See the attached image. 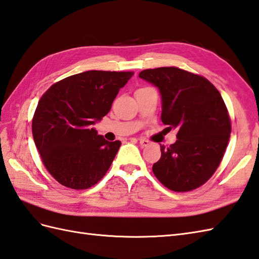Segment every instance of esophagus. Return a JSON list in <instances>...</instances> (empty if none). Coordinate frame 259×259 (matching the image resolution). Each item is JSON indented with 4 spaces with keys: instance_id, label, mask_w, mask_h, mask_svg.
I'll use <instances>...</instances> for the list:
<instances>
[{
    "instance_id": "34e87169",
    "label": "esophagus",
    "mask_w": 259,
    "mask_h": 259,
    "mask_svg": "<svg viewBox=\"0 0 259 259\" xmlns=\"http://www.w3.org/2000/svg\"><path fill=\"white\" fill-rule=\"evenodd\" d=\"M139 143L141 144L142 147H147V146H149V144H150V142L148 140H146V139H139Z\"/></svg>"
}]
</instances>
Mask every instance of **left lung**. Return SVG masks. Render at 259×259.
I'll return each mask as SVG.
<instances>
[{"instance_id": "1", "label": "left lung", "mask_w": 259, "mask_h": 259, "mask_svg": "<svg viewBox=\"0 0 259 259\" xmlns=\"http://www.w3.org/2000/svg\"><path fill=\"white\" fill-rule=\"evenodd\" d=\"M139 77L159 89L162 122L178 129V140L169 148L161 146L154 176L176 192L198 188L218 169L230 140L223 98L206 78L178 67L146 69Z\"/></svg>"}]
</instances>
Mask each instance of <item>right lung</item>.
<instances>
[{"instance_id":"add662e5","label":"right lung","mask_w":259,"mask_h":259,"mask_svg":"<svg viewBox=\"0 0 259 259\" xmlns=\"http://www.w3.org/2000/svg\"><path fill=\"white\" fill-rule=\"evenodd\" d=\"M132 71L88 70L54 83L36 108L32 131L52 177L85 190L104 178L121 142L107 141L93 124L109 112Z\"/></svg>"}]
</instances>
